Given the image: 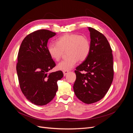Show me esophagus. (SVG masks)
Here are the masks:
<instances>
[{"label": "esophagus", "instance_id": "obj_1", "mask_svg": "<svg viewBox=\"0 0 133 133\" xmlns=\"http://www.w3.org/2000/svg\"><path fill=\"white\" fill-rule=\"evenodd\" d=\"M68 73H69V71H63V74H64V76H65Z\"/></svg>", "mask_w": 133, "mask_h": 133}]
</instances>
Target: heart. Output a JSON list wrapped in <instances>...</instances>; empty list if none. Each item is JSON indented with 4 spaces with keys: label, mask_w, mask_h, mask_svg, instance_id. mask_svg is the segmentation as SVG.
Returning a JSON list of instances; mask_svg holds the SVG:
<instances>
[{
    "label": "heart",
    "mask_w": 133,
    "mask_h": 133,
    "mask_svg": "<svg viewBox=\"0 0 133 133\" xmlns=\"http://www.w3.org/2000/svg\"><path fill=\"white\" fill-rule=\"evenodd\" d=\"M90 48V42L87 37L76 34H66L59 38L57 43L51 42L48 44L47 49L50 57L56 61L67 50L69 57L60 62L57 68L60 70L69 71L73 69L78 60L83 62L88 57Z\"/></svg>",
    "instance_id": "b5f03b06"
}]
</instances>
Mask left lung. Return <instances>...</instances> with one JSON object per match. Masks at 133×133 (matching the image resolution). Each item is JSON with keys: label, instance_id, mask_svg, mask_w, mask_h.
I'll return each instance as SVG.
<instances>
[{"label": "left lung", "instance_id": "8db88e82", "mask_svg": "<svg viewBox=\"0 0 133 133\" xmlns=\"http://www.w3.org/2000/svg\"><path fill=\"white\" fill-rule=\"evenodd\" d=\"M90 51L88 57L76 68L73 89L75 95L85 104L101 100L109 89L114 77L112 50L103 34L91 27ZM84 71L86 74H82Z\"/></svg>", "mask_w": 133, "mask_h": 133}]
</instances>
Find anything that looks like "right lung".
Wrapping results in <instances>:
<instances>
[{"mask_svg": "<svg viewBox=\"0 0 133 133\" xmlns=\"http://www.w3.org/2000/svg\"><path fill=\"white\" fill-rule=\"evenodd\" d=\"M55 33L45 29L33 32L24 39L18 55L17 71L20 87L26 98L37 105L51 101L58 90L62 71L48 72L55 66L48 53L47 43Z\"/></svg>", "mask_w": 133, "mask_h": 133, "instance_id": "add662e5", "label": "right lung"}]
</instances>
